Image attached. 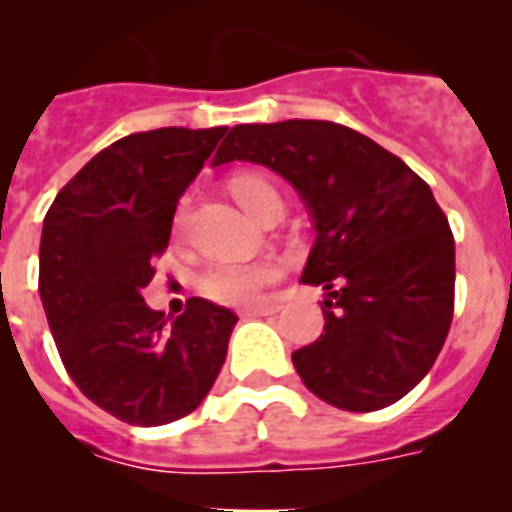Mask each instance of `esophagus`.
<instances>
[{
    "mask_svg": "<svg viewBox=\"0 0 512 512\" xmlns=\"http://www.w3.org/2000/svg\"><path fill=\"white\" fill-rule=\"evenodd\" d=\"M279 305L274 302H264V305H253V307H243L241 318H256V315H271V312H277Z\"/></svg>",
    "mask_w": 512,
    "mask_h": 512,
    "instance_id": "esophagus-1",
    "label": "esophagus"
}]
</instances>
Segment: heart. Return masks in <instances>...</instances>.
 Segmentation results:
<instances>
[{"mask_svg": "<svg viewBox=\"0 0 512 512\" xmlns=\"http://www.w3.org/2000/svg\"><path fill=\"white\" fill-rule=\"evenodd\" d=\"M230 192L253 217L264 223L269 215H282L284 200L282 192L266 174L259 171H238L230 176ZM187 220V200L179 202L174 212V228L179 230ZM282 264L277 259H256V261H220L207 266L197 279V289L207 300L217 305L241 307L259 300L269 284L282 277Z\"/></svg>", "mask_w": 512, "mask_h": 512, "instance_id": "obj_1", "label": "heart"}]
</instances>
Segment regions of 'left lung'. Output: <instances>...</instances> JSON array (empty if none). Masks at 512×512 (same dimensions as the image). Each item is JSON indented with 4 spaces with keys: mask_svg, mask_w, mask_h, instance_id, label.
<instances>
[{
    "mask_svg": "<svg viewBox=\"0 0 512 512\" xmlns=\"http://www.w3.org/2000/svg\"><path fill=\"white\" fill-rule=\"evenodd\" d=\"M287 179L315 220L302 282L328 289L325 333L292 354L320 400L382 410L431 372L454 318V233L431 187L372 138L328 120L235 125L215 153Z\"/></svg>",
    "mask_w": 512,
    "mask_h": 512,
    "instance_id": "1",
    "label": "left lung"
}]
</instances>
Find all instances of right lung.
<instances>
[{"label": "right lung", "mask_w": 512, "mask_h": 512, "mask_svg": "<svg viewBox=\"0 0 512 512\" xmlns=\"http://www.w3.org/2000/svg\"><path fill=\"white\" fill-rule=\"evenodd\" d=\"M228 128H158L115 140L56 194L38 289L69 377L130 425L192 413L215 384L238 315L189 297L164 318L140 297L166 251L176 202Z\"/></svg>", "instance_id": "add662e5"}]
</instances>
